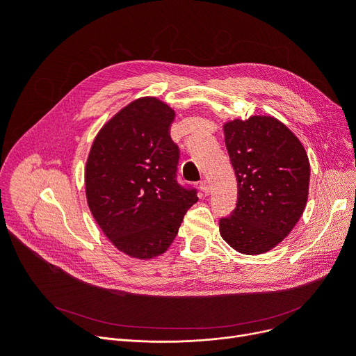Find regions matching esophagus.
Listing matches in <instances>:
<instances>
[{"mask_svg": "<svg viewBox=\"0 0 356 356\" xmlns=\"http://www.w3.org/2000/svg\"><path fill=\"white\" fill-rule=\"evenodd\" d=\"M199 186H200V191L204 193V195H209L211 193V183H209V180H202L200 183H199Z\"/></svg>", "mask_w": 356, "mask_h": 356, "instance_id": "1", "label": "esophagus"}]
</instances>
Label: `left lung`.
Instances as JSON below:
<instances>
[{"label":"left lung","mask_w":356,"mask_h":356,"mask_svg":"<svg viewBox=\"0 0 356 356\" xmlns=\"http://www.w3.org/2000/svg\"><path fill=\"white\" fill-rule=\"evenodd\" d=\"M238 181L236 207L219 219L220 235L238 252L274 248L300 219L310 164L302 143L273 117H251L223 127Z\"/></svg>","instance_id":"left-lung-1"}]
</instances>
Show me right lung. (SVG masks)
Masks as SVG:
<instances>
[{
  "label": "right lung",
  "mask_w": 356,
  "mask_h": 356,
  "mask_svg": "<svg viewBox=\"0 0 356 356\" xmlns=\"http://www.w3.org/2000/svg\"><path fill=\"white\" fill-rule=\"evenodd\" d=\"M173 109L156 98L131 102L92 144L85 184L89 209L120 251L163 254L177 235L197 189L180 184V148L170 137Z\"/></svg>",
  "instance_id": "1"
}]
</instances>
